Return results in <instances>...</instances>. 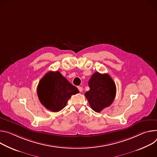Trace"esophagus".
Returning <instances> with one entry per match:
<instances>
[{"label":"esophagus","mask_w":157,"mask_h":157,"mask_svg":"<svg viewBox=\"0 0 157 157\" xmlns=\"http://www.w3.org/2000/svg\"><path fill=\"white\" fill-rule=\"evenodd\" d=\"M78 90H79L80 92H82L83 91V88L82 87V86H78Z\"/></svg>","instance_id":"34e87169"}]
</instances>
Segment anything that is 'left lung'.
Wrapping results in <instances>:
<instances>
[{
    "instance_id": "obj_1",
    "label": "left lung",
    "mask_w": 157,
    "mask_h": 157,
    "mask_svg": "<svg viewBox=\"0 0 157 157\" xmlns=\"http://www.w3.org/2000/svg\"><path fill=\"white\" fill-rule=\"evenodd\" d=\"M90 90L85 94L91 108L96 112L109 107L115 97L116 85L109 74L94 73L89 82Z\"/></svg>"
}]
</instances>
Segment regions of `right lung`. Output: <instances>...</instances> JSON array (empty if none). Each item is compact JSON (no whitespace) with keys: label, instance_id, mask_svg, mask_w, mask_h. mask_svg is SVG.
I'll list each match as a JSON object with an SVG mask.
<instances>
[{"label":"right lung","instance_id":"right-lung-1","mask_svg":"<svg viewBox=\"0 0 157 157\" xmlns=\"http://www.w3.org/2000/svg\"><path fill=\"white\" fill-rule=\"evenodd\" d=\"M37 90L40 103L53 112L62 110L71 96L79 93L76 86L59 71L47 73L40 80Z\"/></svg>","mask_w":157,"mask_h":157}]
</instances>
